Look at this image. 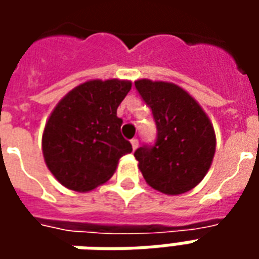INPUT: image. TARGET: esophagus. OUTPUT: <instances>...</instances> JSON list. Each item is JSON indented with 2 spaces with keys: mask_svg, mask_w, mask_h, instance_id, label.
Here are the masks:
<instances>
[{
  "mask_svg": "<svg viewBox=\"0 0 259 259\" xmlns=\"http://www.w3.org/2000/svg\"><path fill=\"white\" fill-rule=\"evenodd\" d=\"M130 143H132V148H133V150H136V148L139 147V140H137V139H132Z\"/></svg>",
  "mask_w": 259,
  "mask_h": 259,
  "instance_id": "esophagus-1",
  "label": "esophagus"
}]
</instances>
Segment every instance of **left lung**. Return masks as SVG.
Returning <instances> with one entry per match:
<instances>
[{
    "mask_svg": "<svg viewBox=\"0 0 259 259\" xmlns=\"http://www.w3.org/2000/svg\"><path fill=\"white\" fill-rule=\"evenodd\" d=\"M141 98L151 108L157 141L135 152L139 169L152 189L178 195L194 189L211 168L217 137L208 115L178 84L136 80Z\"/></svg>",
    "mask_w": 259,
    "mask_h": 259,
    "instance_id": "obj_1",
    "label": "left lung"
}]
</instances>
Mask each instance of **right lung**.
Returning <instances> with one entry per match:
<instances>
[{"label":"right lung","mask_w":259,"mask_h":259,"mask_svg":"<svg viewBox=\"0 0 259 259\" xmlns=\"http://www.w3.org/2000/svg\"><path fill=\"white\" fill-rule=\"evenodd\" d=\"M132 89L130 80H89L57 104L42 132V155L50 172L66 189L85 193L112 178L132 144L116 116Z\"/></svg>","instance_id":"obj_1"}]
</instances>
